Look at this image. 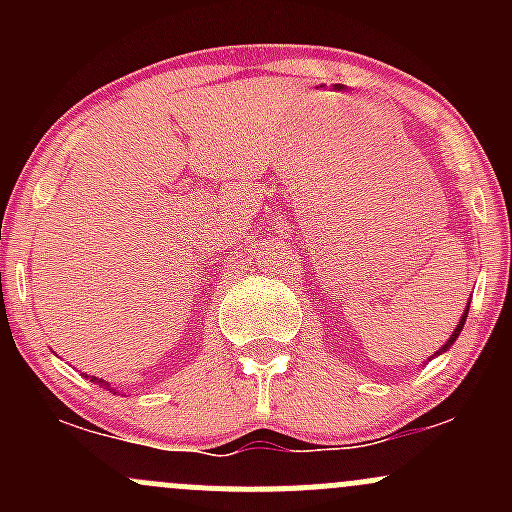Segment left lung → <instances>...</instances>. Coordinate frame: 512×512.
Listing matches in <instances>:
<instances>
[{"mask_svg":"<svg viewBox=\"0 0 512 512\" xmlns=\"http://www.w3.org/2000/svg\"><path fill=\"white\" fill-rule=\"evenodd\" d=\"M468 307H471V299H468ZM468 307H466V309H463V314H461V319H458L456 329H453V334H451V337H448V342H446V344H443V347H441V349H438V352H436V356H438V354H443V352H448V349H451V347H453V342H456V339H458V334H461L463 324H466V317H468Z\"/></svg>","mask_w":512,"mask_h":512,"instance_id":"left-lung-1","label":"left lung"}]
</instances>
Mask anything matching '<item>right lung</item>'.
<instances>
[{"label": "right lung", "instance_id": "right-lung-1", "mask_svg": "<svg viewBox=\"0 0 512 512\" xmlns=\"http://www.w3.org/2000/svg\"><path fill=\"white\" fill-rule=\"evenodd\" d=\"M91 381H94V384H98V386H106V389H111V384H108V381L96 379V376H94V379H91ZM111 391H113V394H116V389H111Z\"/></svg>", "mask_w": 512, "mask_h": 512}]
</instances>
